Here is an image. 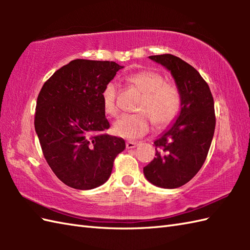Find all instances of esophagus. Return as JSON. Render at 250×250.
<instances>
[{
  "label": "esophagus",
  "instance_id": "34e87169",
  "mask_svg": "<svg viewBox=\"0 0 250 250\" xmlns=\"http://www.w3.org/2000/svg\"><path fill=\"white\" fill-rule=\"evenodd\" d=\"M137 145H139V143L134 141H128L125 144L126 148H129V149H131V148H135Z\"/></svg>",
  "mask_w": 250,
  "mask_h": 250
}]
</instances>
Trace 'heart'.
Listing matches in <instances>:
<instances>
[{
	"instance_id": "b5f03b06",
	"label": "heart",
	"mask_w": 250,
	"mask_h": 250,
	"mask_svg": "<svg viewBox=\"0 0 250 250\" xmlns=\"http://www.w3.org/2000/svg\"><path fill=\"white\" fill-rule=\"evenodd\" d=\"M143 97L136 106L140 113L124 115L114 125V132L126 139H136L146 134L153 122L156 128H163L175 120L182 108V94L173 83H167L162 74L151 70L137 72L126 78ZM104 111L109 116L118 114V86L108 82L102 91Z\"/></svg>"
}]
</instances>
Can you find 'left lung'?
Wrapping results in <instances>:
<instances>
[{
  "label": "left lung",
  "mask_w": 250,
  "mask_h": 250,
  "mask_svg": "<svg viewBox=\"0 0 250 250\" xmlns=\"http://www.w3.org/2000/svg\"><path fill=\"white\" fill-rule=\"evenodd\" d=\"M149 58L171 71L182 94V110L169 130L153 143L156 158L144 167V175L158 187L178 188L192 179L206 160L216 125L214 99L189 63L169 54Z\"/></svg>",
  "instance_id": "left-lung-1"
}]
</instances>
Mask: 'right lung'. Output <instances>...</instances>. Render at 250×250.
<instances>
[{
    "instance_id": "obj_1",
    "label": "right lung",
    "mask_w": 250,
    "mask_h": 250,
    "mask_svg": "<svg viewBox=\"0 0 250 250\" xmlns=\"http://www.w3.org/2000/svg\"><path fill=\"white\" fill-rule=\"evenodd\" d=\"M114 61L76 59L47 79L37 97L34 125L47 163L62 183L89 190L110 176L125 150L121 137L105 133L102 91L120 68Z\"/></svg>"
}]
</instances>
